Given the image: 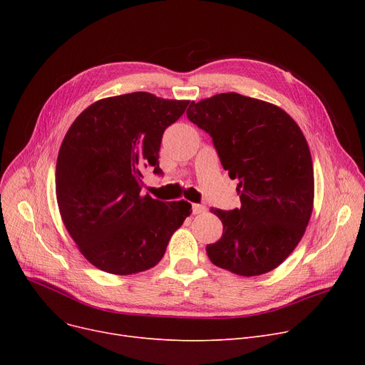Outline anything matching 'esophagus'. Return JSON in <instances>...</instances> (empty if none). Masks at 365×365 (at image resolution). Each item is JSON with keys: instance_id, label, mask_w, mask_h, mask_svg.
Masks as SVG:
<instances>
[{"instance_id": "obj_1", "label": "esophagus", "mask_w": 365, "mask_h": 365, "mask_svg": "<svg viewBox=\"0 0 365 365\" xmlns=\"http://www.w3.org/2000/svg\"><path fill=\"white\" fill-rule=\"evenodd\" d=\"M205 207L204 205H201V204H194L192 205V213L194 215H202V213H205Z\"/></svg>"}]
</instances>
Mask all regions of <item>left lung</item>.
<instances>
[{
	"label": "left lung",
	"mask_w": 365,
	"mask_h": 365,
	"mask_svg": "<svg viewBox=\"0 0 365 365\" xmlns=\"http://www.w3.org/2000/svg\"><path fill=\"white\" fill-rule=\"evenodd\" d=\"M186 115L212 136L223 168L238 180L241 207L212 208L223 234L207 245L208 259L241 277L275 269L314 208L312 157L300 127L279 106L238 93L190 102Z\"/></svg>",
	"instance_id": "1"
}]
</instances>
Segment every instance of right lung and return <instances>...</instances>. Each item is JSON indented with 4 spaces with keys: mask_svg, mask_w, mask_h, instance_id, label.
<instances>
[{
    "mask_svg": "<svg viewBox=\"0 0 365 365\" xmlns=\"http://www.w3.org/2000/svg\"><path fill=\"white\" fill-rule=\"evenodd\" d=\"M189 101L136 91L94 102L69 127L56 164V197L66 231L101 271L131 275L164 256L192 213L186 201L143 195V171L158 165L164 130Z\"/></svg>",
    "mask_w": 365,
    "mask_h": 365,
    "instance_id": "right-lung-1",
    "label": "right lung"
}]
</instances>
